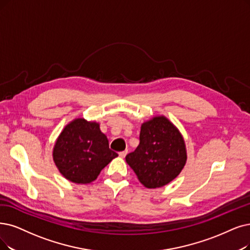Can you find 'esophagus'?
<instances>
[{
    "mask_svg": "<svg viewBox=\"0 0 250 250\" xmlns=\"http://www.w3.org/2000/svg\"><path fill=\"white\" fill-rule=\"evenodd\" d=\"M126 155H127V151H123V152H120L119 153V156L121 157V158H124Z\"/></svg>",
    "mask_w": 250,
    "mask_h": 250,
    "instance_id": "obj_1",
    "label": "esophagus"
}]
</instances>
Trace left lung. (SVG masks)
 Segmentation results:
<instances>
[{"label": "left lung", "instance_id": "left-lung-1", "mask_svg": "<svg viewBox=\"0 0 250 250\" xmlns=\"http://www.w3.org/2000/svg\"><path fill=\"white\" fill-rule=\"evenodd\" d=\"M187 161L184 138L163 116L142 125L139 145L126 156L139 182L149 188H161L181 173Z\"/></svg>", "mask_w": 250, "mask_h": 250}]
</instances>
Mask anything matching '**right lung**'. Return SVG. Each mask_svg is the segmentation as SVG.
<instances>
[{
	"mask_svg": "<svg viewBox=\"0 0 250 250\" xmlns=\"http://www.w3.org/2000/svg\"><path fill=\"white\" fill-rule=\"evenodd\" d=\"M118 154L108 147L99 124L76 119L65 126L53 149L58 170L68 181L89 184Z\"/></svg>",
	"mask_w": 250,
	"mask_h": 250,
	"instance_id": "add662e5",
	"label": "right lung"
}]
</instances>
